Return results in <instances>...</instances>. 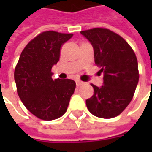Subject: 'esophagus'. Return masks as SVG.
Returning <instances> with one entry per match:
<instances>
[{"label":"esophagus","instance_id":"1","mask_svg":"<svg viewBox=\"0 0 152 152\" xmlns=\"http://www.w3.org/2000/svg\"><path fill=\"white\" fill-rule=\"evenodd\" d=\"M76 86H77V87H79V86H82L83 84H84V82L81 81V80H76Z\"/></svg>","mask_w":152,"mask_h":152}]
</instances>
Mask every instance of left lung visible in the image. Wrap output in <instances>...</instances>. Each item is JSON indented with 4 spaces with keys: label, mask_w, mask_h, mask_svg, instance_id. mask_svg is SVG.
I'll use <instances>...</instances> for the list:
<instances>
[{
    "label": "left lung",
    "mask_w": 152,
    "mask_h": 152,
    "mask_svg": "<svg viewBox=\"0 0 152 152\" xmlns=\"http://www.w3.org/2000/svg\"><path fill=\"white\" fill-rule=\"evenodd\" d=\"M80 34L92 45L95 64L103 73L101 87L91 85L94 94L86 100L87 108L98 117H115L129 104L138 83L136 55L121 36L108 29L93 28Z\"/></svg>",
    "instance_id": "obj_1"
}]
</instances>
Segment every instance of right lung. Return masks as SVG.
Wrapping results in <instances>:
<instances>
[{
    "label": "right lung",
    "instance_id": "right-lung-1",
    "mask_svg": "<svg viewBox=\"0 0 152 152\" xmlns=\"http://www.w3.org/2000/svg\"><path fill=\"white\" fill-rule=\"evenodd\" d=\"M73 34L44 31L23 50L15 70L17 92L29 112L44 121L61 117L66 112L76 82L52 79L51 69L59 60L60 48Z\"/></svg>",
    "mask_w": 152,
    "mask_h": 152
}]
</instances>
